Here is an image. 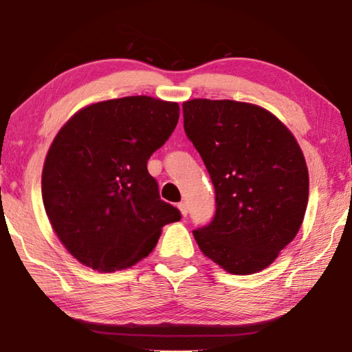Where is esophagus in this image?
<instances>
[{
    "label": "esophagus",
    "instance_id": "34e87169",
    "mask_svg": "<svg viewBox=\"0 0 352 352\" xmlns=\"http://www.w3.org/2000/svg\"><path fill=\"white\" fill-rule=\"evenodd\" d=\"M178 210H180V213L183 214V216H188V213H189V208H188V204L184 203V201H182L180 204H178Z\"/></svg>",
    "mask_w": 352,
    "mask_h": 352
}]
</instances>
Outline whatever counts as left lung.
I'll list each match as a JSON object with an SVG mask.
<instances>
[{"mask_svg": "<svg viewBox=\"0 0 352 352\" xmlns=\"http://www.w3.org/2000/svg\"><path fill=\"white\" fill-rule=\"evenodd\" d=\"M183 116L216 193L213 221L193 231L201 252L230 274L263 271L302 226L309 169L300 145L256 104L195 98Z\"/></svg>", "mask_w": 352, "mask_h": 352, "instance_id": "1", "label": "left lung"}]
</instances>
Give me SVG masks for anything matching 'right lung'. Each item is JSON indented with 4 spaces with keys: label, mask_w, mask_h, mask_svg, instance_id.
<instances>
[{
    "label": "right lung",
    "mask_w": 352,
    "mask_h": 352,
    "mask_svg": "<svg viewBox=\"0 0 352 352\" xmlns=\"http://www.w3.org/2000/svg\"><path fill=\"white\" fill-rule=\"evenodd\" d=\"M177 102L138 95L91 104L69 118L45 157L42 199L58 241L94 271L145 258L180 221L146 163L174 131Z\"/></svg>",
    "instance_id": "right-lung-1"
}]
</instances>
